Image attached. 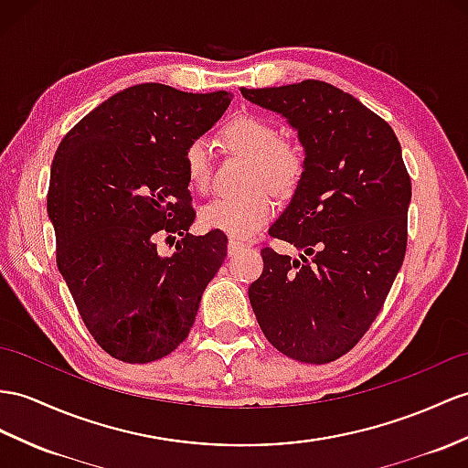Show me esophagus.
Returning a JSON list of instances; mask_svg holds the SVG:
<instances>
[{"mask_svg": "<svg viewBox=\"0 0 468 468\" xmlns=\"http://www.w3.org/2000/svg\"><path fill=\"white\" fill-rule=\"evenodd\" d=\"M242 248H244V242H240V240H234V238H230V240H228V254H230V256H234V254L240 252Z\"/></svg>", "mask_w": 468, "mask_h": 468, "instance_id": "obj_1", "label": "esophagus"}]
</instances>
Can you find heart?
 Here are the masks:
<instances>
[{
    "label": "heart",
    "instance_id": "heart-1",
    "mask_svg": "<svg viewBox=\"0 0 468 468\" xmlns=\"http://www.w3.org/2000/svg\"><path fill=\"white\" fill-rule=\"evenodd\" d=\"M278 129L266 119L240 115L222 129V141L234 153L252 161L242 195L218 197L200 210V224L207 230H218L232 238L254 236L266 226L276 210V204L266 184L278 197H288L300 185L303 158L290 143H282ZM185 170L188 185L195 190H207L210 185V151L207 141H192L185 151Z\"/></svg>",
    "mask_w": 468,
    "mask_h": 468
}]
</instances>
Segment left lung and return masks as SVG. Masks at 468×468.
<instances>
[{"instance_id": "1", "label": "left lung", "mask_w": 468, "mask_h": 468, "mask_svg": "<svg viewBox=\"0 0 468 468\" xmlns=\"http://www.w3.org/2000/svg\"><path fill=\"white\" fill-rule=\"evenodd\" d=\"M298 133L303 173L270 236L302 250H261L248 295L270 344L303 363H329L367 332L401 270L411 178L393 129L361 101L307 79L240 89Z\"/></svg>"}]
</instances>
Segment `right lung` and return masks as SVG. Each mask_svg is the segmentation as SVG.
I'll list each match as a JSON object with an SVG mask.
<instances>
[{
	"label": "right lung",
	"instance_id": "add662e5",
	"mask_svg": "<svg viewBox=\"0 0 468 468\" xmlns=\"http://www.w3.org/2000/svg\"><path fill=\"white\" fill-rule=\"evenodd\" d=\"M230 101L226 90L134 85L101 102L57 148L48 195L57 268L89 334L115 359L148 363L175 351L222 266V232L188 234L185 151ZM173 233L183 240L161 257L155 240Z\"/></svg>",
	"mask_w": 468,
	"mask_h": 468
}]
</instances>
